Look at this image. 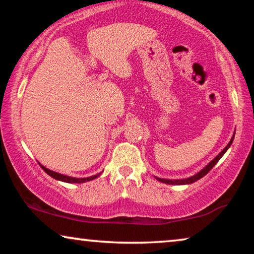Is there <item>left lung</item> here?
<instances>
[{"label":"left lung","mask_w":254,"mask_h":254,"mask_svg":"<svg viewBox=\"0 0 254 254\" xmlns=\"http://www.w3.org/2000/svg\"><path fill=\"white\" fill-rule=\"evenodd\" d=\"M234 137H235V134H234V136H232V138L230 140V142H229V143H228L227 147H225V148L223 149V150H222V151L220 152V154H218V155L216 156V157H215V158L213 159V161H211V162L209 163V164L204 166V168H203L202 170H201L200 172H197L196 175H194V176L190 177V178H186V179H176V180H172V179H162V178H158V177H156V179L159 180V182L164 183V184H170V185H186V184H192V183H194V182H196V180H199V179L202 178V177L206 176L207 173L209 172L210 170L214 168L215 164H216V163H217L218 161H220V158L225 154V152H227L229 147H230V145L232 144V141H234Z\"/></svg>","instance_id":"1"}]
</instances>
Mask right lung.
Returning a JSON list of instances; mask_svg holds the SVG:
<instances>
[{
	"mask_svg": "<svg viewBox=\"0 0 254 254\" xmlns=\"http://www.w3.org/2000/svg\"><path fill=\"white\" fill-rule=\"evenodd\" d=\"M41 169L44 170L45 172L47 173L48 176H51L52 178L57 179V180H60V182H64V183H71V184H81V183H85V182H90V180H93L97 177L100 176V173L98 175H95V176H91V177H88V178H74V177H69V176H64V175H61V173H58V172H54L52 171V170L45 168L44 165H40Z\"/></svg>",
	"mask_w": 254,
	"mask_h": 254,
	"instance_id": "right-lung-1",
	"label": "right lung"
}]
</instances>
